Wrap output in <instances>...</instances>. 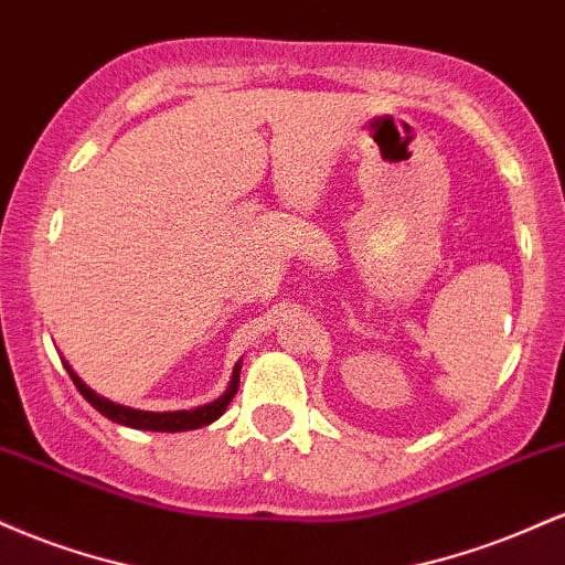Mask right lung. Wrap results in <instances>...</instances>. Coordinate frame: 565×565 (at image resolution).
Wrapping results in <instances>:
<instances>
[{
	"label": "right lung",
	"mask_w": 565,
	"mask_h": 565,
	"mask_svg": "<svg viewBox=\"0 0 565 565\" xmlns=\"http://www.w3.org/2000/svg\"><path fill=\"white\" fill-rule=\"evenodd\" d=\"M63 366H66L71 380H74L76 391H79L84 398H87L89 404H93L97 412L103 414V417H108L111 423L135 427V430H153V433H183V430H196V427L215 423L220 414L228 408L233 395H236L238 374H242V361H238L236 369H233L228 391L220 395V398L212 401V404H204V406H196V408H180V412H140V408H129V406L114 404V401L103 398V395L89 391V387L84 385L79 377H76V372L66 364V361H63Z\"/></svg>",
	"instance_id": "obj_1"
}]
</instances>
